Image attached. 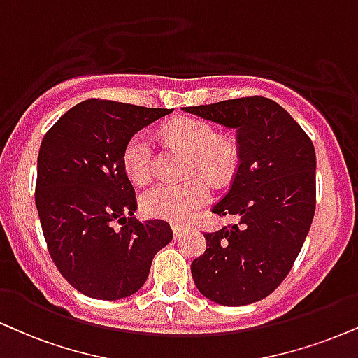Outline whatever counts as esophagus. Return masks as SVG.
<instances>
[{"label":"esophagus","instance_id":"obj_1","mask_svg":"<svg viewBox=\"0 0 358 358\" xmlns=\"http://www.w3.org/2000/svg\"><path fill=\"white\" fill-rule=\"evenodd\" d=\"M171 230H173L175 238H180V236H182V234L185 231V228L182 225H178V223H173V225H171Z\"/></svg>","mask_w":358,"mask_h":358}]
</instances>
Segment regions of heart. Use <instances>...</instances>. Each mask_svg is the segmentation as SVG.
<instances>
[{"instance_id":"obj_1","label":"heart","mask_w":358,"mask_h":358,"mask_svg":"<svg viewBox=\"0 0 358 358\" xmlns=\"http://www.w3.org/2000/svg\"><path fill=\"white\" fill-rule=\"evenodd\" d=\"M165 135L193 155L192 173H205L215 182L234 175L238 153L235 145L218 138L212 124L200 120H178L165 128ZM123 168L135 183L148 182L153 175V141L148 131H138L123 148ZM212 198V183L196 176L185 183L160 182L141 195V208L148 217L170 222H187Z\"/></svg>"}]
</instances>
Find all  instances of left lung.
<instances>
[{
	"label": "left lung",
	"mask_w": 358,
	"mask_h": 358,
	"mask_svg": "<svg viewBox=\"0 0 358 358\" xmlns=\"http://www.w3.org/2000/svg\"><path fill=\"white\" fill-rule=\"evenodd\" d=\"M187 113L234 128L238 168L212 212L238 225L205 234L206 250L192 262L201 295L227 307L268 296L290 272L315 213V148L278 103L247 96L187 106Z\"/></svg>",
	"instance_id": "left-lung-1"
}]
</instances>
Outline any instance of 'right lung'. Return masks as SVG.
Wrapping results in <instances>:
<instances>
[{
	"instance_id": "1",
	"label": "right lung",
	"mask_w": 358,
	"mask_h": 358,
	"mask_svg": "<svg viewBox=\"0 0 358 358\" xmlns=\"http://www.w3.org/2000/svg\"><path fill=\"white\" fill-rule=\"evenodd\" d=\"M171 111L86 100L43 138L34 193L43 235L59 272L86 296L133 295L157 252L173 238L165 220H136L135 190L122 162L127 141Z\"/></svg>"
}]
</instances>
